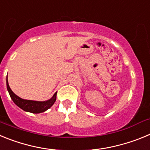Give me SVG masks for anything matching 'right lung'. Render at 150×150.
I'll use <instances>...</instances> for the list:
<instances>
[{
	"label": "right lung",
	"instance_id": "obj_1",
	"mask_svg": "<svg viewBox=\"0 0 150 150\" xmlns=\"http://www.w3.org/2000/svg\"><path fill=\"white\" fill-rule=\"evenodd\" d=\"M6 87L13 102L23 110L32 112V113H40V112H44L53 105L56 100L57 92L54 94L53 97L50 100H46V101H35V100H25V99L21 98L16 94L13 93V91L10 88V86L8 84L7 77H6Z\"/></svg>",
	"mask_w": 150,
	"mask_h": 150
}]
</instances>
